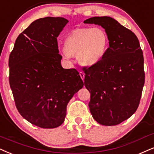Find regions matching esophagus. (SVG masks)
I'll use <instances>...</instances> for the list:
<instances>
[{"label":"esophagus","mask_w":154,"mask_h":154,"mask_svg":"<svg viewBox=\"0 0 154 154\" xmlns=\"http://www.w3.org/2000/svg\"><path fill=\"white\" fill-rule=\"evenodd\" d=\"M79 75H80V76L81 78V79L83 81L84 80V77H85V74L83 73V72H80V73H79Z\"/></svg>","instance_id":"esophagus-1"}]
</instances>
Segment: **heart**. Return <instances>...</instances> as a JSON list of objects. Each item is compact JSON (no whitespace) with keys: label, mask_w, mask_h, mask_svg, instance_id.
<instances>
[{"label":"heart","mask_w":154,"mask_h":154,"mask_svg":"<svg viewBox=\"0 0 154 154\" xmlns=\"http://www.w3.org/2000/svg\"><path fill=\"white\" fill-rule=\"evenodd\" d=\"M108 42V35L103 28H79L66 38L63 56L68 59L71 56L76 55L78 62L81 65L94 66L103 58Z\"/></svg>","instance_id":"obj_1"}]
</instances>
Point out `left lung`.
I'll return each mask as SVG.
<instances>
[{
	"instance_id": "obj_1",
	"label": "left lung",
	"mask_w": 154,
	"mask_h": 154,
	"mask_svg": "<svg viewBox=\"0 0 154 154\" xmlns=\"http://www.w3.org/2000/svg\"><path fill=\"white\" fill-rule=\"evenodd\" d=\"M83 23L101 26L109 41L101 60L84 68L91 113L100 124L118 125L135 113L141 99L145 74L139 41L131 31L111 17H93Z\"/></svg>"
}]
</instances>
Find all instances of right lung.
Returning a JSON list of instances; mask_svg holds the SVG:
<instances>
[{
	"label": "right lung",
	"instance_id": "1",
	"mask_svg": "<svg viewBox=\"0 0 154 154\" xmlns=\"http://www.w3.org/2000/svg\"><path fill=\"white\" fill-rule=\"evenodd\" d=\"M68 23L60 17L34 20L17 38L9 56V83L17 109L43 128L63 123L68 102L83 86L76 70L60 64L57 37Z\"/></svg>",
	"mask_w": 154,
	"mask_h": 154
}]
</instances>
